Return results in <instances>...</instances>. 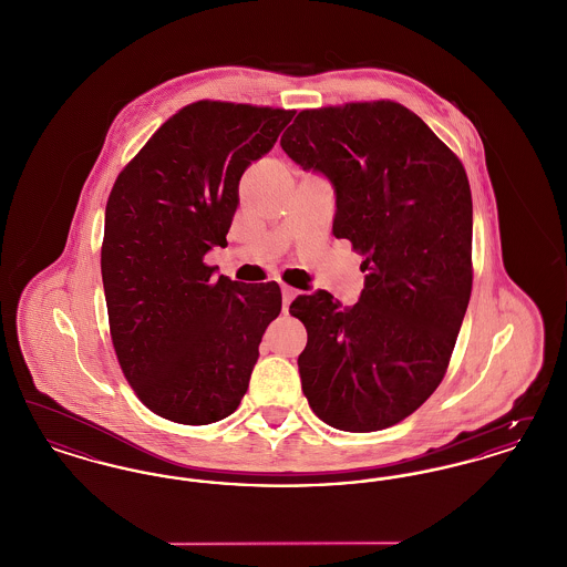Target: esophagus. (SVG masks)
<instances>
[{
    "label": "esophagus",
    "instance_id": "esophagus-1",
    "mask_svg": "<svg viewBox=\"0 0 567 567\" xmlns=\"http://www.w3.org/2000/svg\"><path fill=\"white\" fill-rule=\"evenodd\" d=\"M299 296V291L293 289V287H287V285H282V308L285 310H289V306H291V301Z\"/></svg>",
    "mask_w": 567,
    "mask_h": 567
}]
</instances>
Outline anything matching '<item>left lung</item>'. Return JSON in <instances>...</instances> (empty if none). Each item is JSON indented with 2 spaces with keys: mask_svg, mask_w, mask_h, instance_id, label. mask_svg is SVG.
I'll return each instance as SVG.
<instances>
[{
  "mask_svg": "<svg viewBox=\"0 0 567 567\" xmlns=\"http://www.w3.org/2000/svg\"><path fill=\"white\" fill-rule=\"evenodd\" d=\"M336 193L333 236L365 255V289L342 308L323 289L289 312L315 414L342 432L410 416L442 382L472 293V193L444 142L395 102L303 110L280 137Z\"/></svg>",
  "mask_w": 567,
  "mask_h": 567,
  "instance_id": "8db88e82",
  "label": "left lung"
}]
</instances>
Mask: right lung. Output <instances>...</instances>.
<instances>
[{
    "instance_id": "1",
    "label": "right lung",
    "mask_w": 567,
    "mask_h": 567,
    "mask_svg": "<svg viewBox=\"0 0 567 567\" xmlns=\"http://www.w3.org/2000/svg\"><path fill=\"white\" fill-rule=\"evenodd\" d=\"M293 114L190 104L112 187L102 244L110 336L135 395L167 421L208 425L229 416L264 331L280 315L276 282L215 278L204 255L227 244L246 167L270 153Z\"/></svg>"
}]
</instances>
